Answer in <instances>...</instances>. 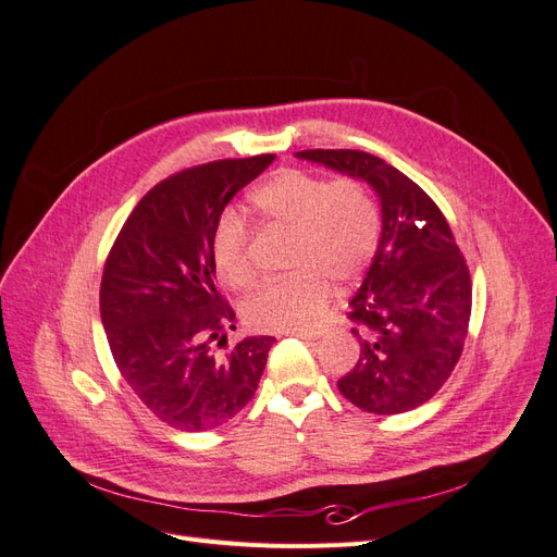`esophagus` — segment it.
<instances>
[{
    "mask_svg": "<svg viewBox=\"0 0 557 557\" xmlns=\"http://www.w3.org/2000/svg\"><path fill=\"white\" fill-rule=\"evenodd\" d=\"M293 336H299V339H305V342H311V339H318V336H323L325 334V327H309V330H295V332H290Z\"/></svg>",
    "mask_w": 557,
    "mask_h": 557,
    "instance_id": "1",
    "label": "esophagus"
}]
</instances>
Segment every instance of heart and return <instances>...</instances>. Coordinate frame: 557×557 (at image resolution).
Returning a JSON list of instances; mask_svg holds the SVG:
<instances>
[{
    "label": "heart",
    "mask_w": 557,
    "mask_h": 557,
    "mask_svg": "<svg viewBox=\"0 0 557 557\" xmlns=\"http://www.w3.org/2000/svg\"><path fill=\"white\" fill-rule=\"evenodd\" d=\"M252 211L269 227L293 232L290 274L269 281L242 307L246 325L260 332L311 327L327 307L332 285L356 283L374 260L381 237L376 201L356 178L325 181L283 170L250 195ZM218 278L234 290L252 283L248 227L237 213H223L211 237Z\"/></svg>",
    "instance_id": "1"
}]
</instances>
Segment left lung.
<instances>
[{
	"mask_svg": "<svg viewBox=\"0 0 557 557\" xmlns=\"http://www.w3.org/2000/svg\"><path fill=\"white\" fill-rule=\"evenodd\" d=\"M295 156L364 181L379 197V246L348 301L360 360L336 385L367 413L411 411L436 395L462 356L471 313L462 252L440 207L385 160L323 148Z\"/></svg>",
	"mask_w": 557,
	"mask_h": 557,
	"instance_id": "1",
	"label": "left lung"
}]
</instances>
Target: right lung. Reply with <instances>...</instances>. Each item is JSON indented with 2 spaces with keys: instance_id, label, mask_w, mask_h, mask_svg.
<instances>
[{
  "instance_id": "obj_1",
  "label": "right lung",
  "mask_w": 557,
  "mask_h": 557,
  "mask_svg": "<svg viewBox=\"0 0 557 557\" xmlns=\"http://www.w3.org/2000/svg\"><path fill=\"white\" fill-rule=\"evenodd\" d=\"M276 156L193 166L146 193L109 252L99 313L123 379L162 423H227L258 391L274 336L227 346L234 311L218 295L211 237L230 199Z\"/></svg>"
}]
</instances>
